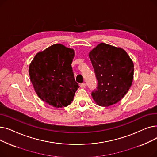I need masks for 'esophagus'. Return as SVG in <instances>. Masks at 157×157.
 <instances>
[{"label":"esophagus","mask_w":157,"mask_h":157,"mask_svg":"<svg viewBox=\"0 0 157 157\" xmlns=\"http://www.w3.org/2000/svg\"><path fill=\"white\" fill-rule=\"evenodd\" d=\"M86 86V84L85 83H83L80 85V87L81 88H85Z\"/></svg>","instance_id":"1"}]
</instances>
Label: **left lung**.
Returning a JSON list of instances; mask_svg holds the SVG:
<instances>
[{
    "label": "left lung",
    "mask_w": 157,
    "mask_h": 157,
    "mask_svg": "<svg viewBox=\"0 0 157 157\" xmlns=\"http://www.w3.org/2000/svg\"><path fill=\"white\" fill-rule=\"evenodd\" d=\"M98 81L92 92L95 102L109 107L128 92L134 79V63L125 49L101 43L88 53Z\"/></svg>",
    "instance_id": "obj_1"
}]
</instances>
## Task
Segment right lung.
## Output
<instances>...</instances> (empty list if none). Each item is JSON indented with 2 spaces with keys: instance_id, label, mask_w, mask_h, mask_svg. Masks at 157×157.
Listing matches in <instances>:
<instances>
[{
  "instance_id": "1",
  "label": "right lung",
  "mask_w": 157,
  "mask_h": 157,
  "mask_svg": "<svg viewBox=\"0 0 157 157\" xmlns=\"http://www.w3.org/2000/svg\"><path fill=\"white\" fill-rule=\"evenodd\" d=\"M74 53L72 48L55 44L39 52L29 65L30 79L37 96L56 108L70 105L79 88L71 67Z\"/></svg>"
}]
</instances>
